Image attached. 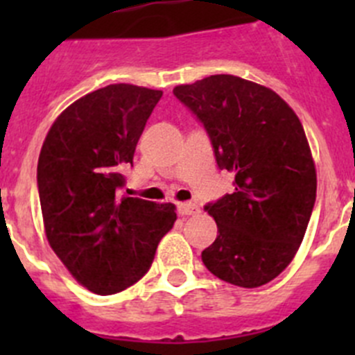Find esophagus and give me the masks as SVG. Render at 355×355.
I'll use <instances>...</instances> for the list:
<instances>
[{"label":"esophagus","mask_w":355,"mask_h":355,"mask_svg":"<svg viewBox=\"0 0 355 355\" xmlns=\"http://www.w3.org/2000/svg\"><path fill=\"white\" fill-rule=\"evenodd\" d=\"M178 213H180L182 216H191V214H198L199 213V207H198V204L180 202V204H178Z\"/></svg>","instance_id":"obj_1"}]
</instances>
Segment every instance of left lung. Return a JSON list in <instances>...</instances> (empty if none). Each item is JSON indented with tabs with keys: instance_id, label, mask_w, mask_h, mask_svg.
Instances as JSON below:
<instances>
[{
	"instance_id": "1",
	"label": "left lung",
	"mask_w": 355,
	"mask_h": 355,
	"mask_svg": "<svg viewBox=\"0 0 355 355\" xmlns=\"http://www.w3.org/2000/svg\"><path fill=\"white\" fill-rule=\"evenodd\" d=\"M173 94L202 123L218 168L235 177L232 194L204 206L218 225L204 266L237 287H261L293 259L316 202L302 123L277 92L235 75H211Z\"/></svg>"
}]
</instances>
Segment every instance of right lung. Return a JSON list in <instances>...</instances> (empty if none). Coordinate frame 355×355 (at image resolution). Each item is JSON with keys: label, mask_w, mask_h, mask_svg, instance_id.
Instances as JSON below:
<instances>
[{"label": "right lung", "mask_w": 355, "mask_h": 355, "mask_svg": "<svg viewBox=\"0 0 355 355\" xmlns=\"http://www.w3.org/2000/svg\"><path fill=\"white\" fill-rule=\"evenodd\" d=\"M163 92L98 89L56 118L42 144L37 189L49 245L78 284L111 295L141 280L177 213L171 202L121 196L123 171Z\"/></svg>", "instance_id": "obj_1"}]
</instances>
